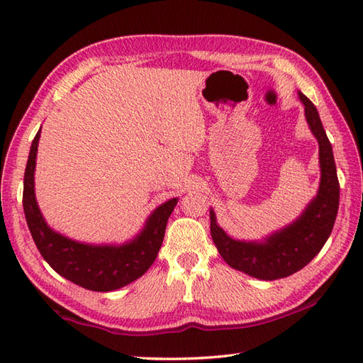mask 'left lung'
I'll use <instances>...</instances> for the list:
<instances>
[{
	"label": "left lung",
	"mask_w": 363,
	"mask_h": 363,
	"mask_svg": "<svg viewBox=\"0 0 363 363\" xmlns=\"http://www.w3.org/2000/svg\"><path fill=\"white\" fill-rule=\"evenodd\" d=\"M304 115L320 148V187L299 217L262 240H237L218 226L211 209V234L220 256L229 267L262 281H274L299 272L317 256L333 233L340 186L333 145L323 128L317 107L298 91Z\"/></svg>",
	"instance_id": "8db88e82"
}]
</instances>
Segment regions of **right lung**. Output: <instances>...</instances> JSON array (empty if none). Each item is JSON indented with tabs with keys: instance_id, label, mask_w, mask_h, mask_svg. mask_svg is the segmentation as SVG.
<instances>
[{
	"instance_id": "right-lung-1",
	"label": "right lung",
	"mask_w": 363,
	"mask_h": 363,
	"mask_svg": "<svg viewBox=\"0 0 363 363\" xmlns=\"http://www.w3.org/2000/svg\"><path fill=\"white\" fill-rule=\"evenodd\" d=\"M40 130L42 128L30 145L23 182V209L37 250L54 272L87 290L112 291L134 282L156 260L177 198L156 207L140 233L121 245L82 243L56 233L45 221L35 199L34 173Z\"/></svg>"
}]
</instances>
